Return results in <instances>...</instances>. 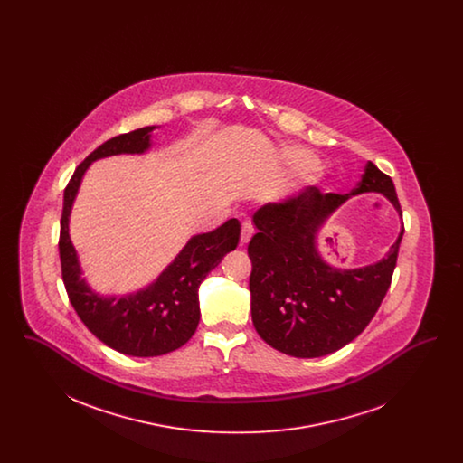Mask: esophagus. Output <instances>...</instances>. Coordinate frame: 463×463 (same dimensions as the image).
<instances>
[{
    "label": "esophagus",
    "instance_id": "1",
    "mask_svg": "<svg viewBox=\"0 0 463 463\" xmlns=\"http://www.w3.org/2000/svg\"><path fill=\"white\" fill-rule=\"evenodd\" d=\"M251 236H253V227H251V223H250V222H244L241 227V240H240L241 246H244L246 242L250 241V240H251Z\"/></svg>",
    "mask_w": 463,
    "mask_h": 463
}]
</instances>
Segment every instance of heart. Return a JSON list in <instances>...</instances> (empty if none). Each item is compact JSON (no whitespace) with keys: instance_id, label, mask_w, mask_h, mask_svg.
Masks as SVG:
<instances>
[{"instance_id":"obj_1","label":"heart","mask_w":463,"mask_h":463,"mask_svg":"<svg viewBox=\"0 0 463 463\" xmlns=\"http://www.w3.org/2000/svg\"><path fill=\"white\" fill-rule=\"evenodd\" d=\"M289 159H291V163H295L297 166H310V165L314 163V157L307 155V153H304V151H293V153L289 155Z\"/></svg>"}]
</instances>
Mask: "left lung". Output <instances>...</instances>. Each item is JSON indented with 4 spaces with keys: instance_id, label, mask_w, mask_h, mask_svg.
<instances>
[{
    "instance_id": "8db88e82",
    "label": "left lung",
    "mask_w": 463,
    "mask_h": 463,
    "mask_svg": "<svg viewBox=\"0 0 463 463\" xmlns=\"http://www.w3.org/2000/svg\"><path fill=\"white\" fill-rule=\"evenodd\" d=\"M363 193L383 194L402 215L392 178L372 161L349 194H325L312 185L255 212L257 234L248 244L251 319L276 351L321 357L353 342L373 319L391 287L404 227L382 260L359 269L331 267L316 248L319 227Z\"/></svg>"
}]
</instances>
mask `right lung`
Returning <instances> with one entry per match:
<instances>
[{
	"instance_id": "right-lung-1",
	"label": "right lung",
	"mask_w": 463,
	"mask_h": 463,
	"mask_svg": "<svg viewBox=\"0 0 463 463\" xmlns=\"http://www.w3.org/2000/svg\"><path fill=\"white\" fill-rule=\"evenodd\" d=\"M155 128L144 127L110 138L76 168L64 191L59 238L62 279L76 314L108 347L137 357L172 353L194 335L199 323V285L229 251L236 250L241 231L240 221L231 219L212 232L193 236L159 278L137 293L102 297L91 291L81 278L80 260L69 238V215L81 178L100 157L146 153Z\"/></svg>"
}]
</instances>
